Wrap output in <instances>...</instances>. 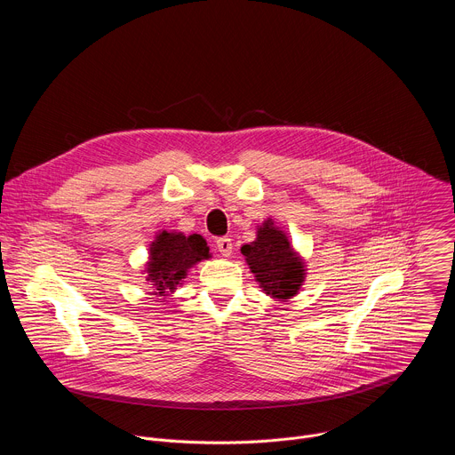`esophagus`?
I'll return each instance as SVG.
<instances>
[{"mask_svg": "<svg viewBox=\"0 0 455 455\" xmlns=\"http://www.w3.org/2000/svg\"><path fill=\"white\" fill-rule=\"evenodd\" d=\"M216 246H218V250H220L225 257H228V255L232 253V239H230V237H218V239H216Z\"/></svg>", "mask_w": 455, "mask_h": 455, "instance_id": "1", "label": "esophagus"}]
</instances>
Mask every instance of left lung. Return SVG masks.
<instances>
[{
    "label": "left lung",
    "instance_id": "8db88e82",
    "mask_svg": "<svg viewBox=\"0 0 455 455\" xmlns=\"http://www.w3.org/2000/svg\"><path fill=\"white\" fill-rule=\"evenodd\" d=\"M241 251L268 295L286 300L299 291L304 281V265L290 246L288 237L274 223H265L263 228H259L257 239L243 244Z\"/></svg>",
    "mask_w": 455,
    "mask_h": 455
}]
</instances>
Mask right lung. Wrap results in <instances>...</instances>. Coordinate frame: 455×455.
Returning <instances> with one entry per match:
<instances>
[{"label":"right lung","mask_w":455,"mask_h":455,"mask_svg":"<svg viewBox=\"0 0 455 455\" xmlns=\"http://www.w3.org/2000/svg\"><path fill=\"white\" fill-rule=\"evenodd\" d=\"M209 259L207 241L200 234L183 235L176 232H162L151 244L148 265V279L155 283V295L165 297L185 279L187 270Z\"/></svg>","instance_id":"obj_1"}]
</instances>
